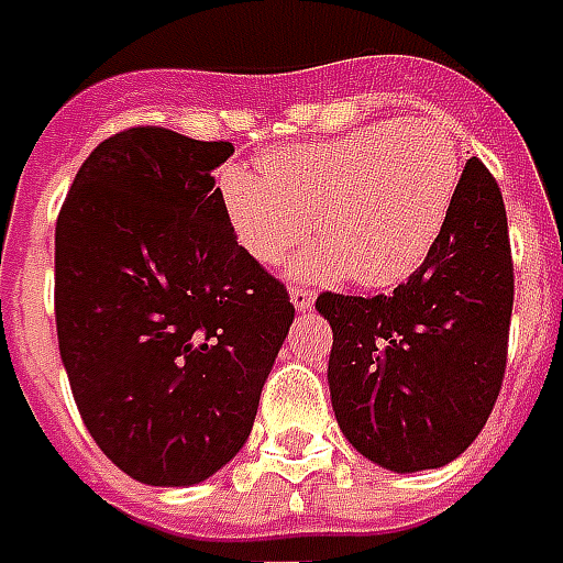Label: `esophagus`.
Returning <instances> with one entry per match:
<instances>
[{
  "label": "esophagus",
  "mask_w": 563,
  "mask_h": 563,
  "mask_svg": "<svg viewBox=\"0 0 563 563\" xmlns=\"http://www.w3.org/2000/svg\"><path fill=\"white\" fill-rule=\"evenodd\" d=\"M290 302L297 311H308V308L314 306V290H308V287H294L290 290Z\"/></svg>",
  "instance_id": "34e87169"
}]
</instances>
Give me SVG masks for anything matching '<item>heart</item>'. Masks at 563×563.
<instances>
[{"instance_id":"b5f03b06","label":"heart","mask_w":563,"mask_h":563,"mask_svg":"<svg viewBox=\"0 0 563 563\" xmlns=\"http://www.w3.org/2000/svg\"><path fill=\"white\" fill-rule=\"evenodd\" d=\"M261 172L219 168L217 196L240 246L261 264L285 261L314 225L327 240L299 261L306 276L391 287L424 264L460 186L454 139L433 121H383L344 136L261 156Z\"/></svg>"}]
</instances>
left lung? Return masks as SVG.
I'll list each match as a JSON object with an SVG mask.
<instances>
[{
    "mask_svg": "<svg viewBox=\"0 0 563 563\" xmlns=\"http://www.w3.org/2000/svg\"><path fill=\"white\" fill-rule=\"evenodd\" d=\"M317 311L332 327L329 395L350 445L400 475L457 460L507 365L514 261L496 177L468 159L437 246L395 294L327 290Z\"/></svg>",
    "mask_w": 563,
    "mask_h": 563,
    "instance_id": "obj_1",
    "label": "left lung"
}]
</instances>
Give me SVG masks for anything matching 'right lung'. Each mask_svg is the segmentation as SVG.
Instances as JSON below:
<instances>
[{"label": "right lung", "instance_id": "1", "mask_svg": "<svg viewBox=\"0 0 563 563\" xmlns=\"http://www.w3.org/2000/svg\"><path fill=\"white\" fill-rule=\"evenodd\" d=\"M231 142L166 126L103 139L56 222V329L88 433L151 487H192L246 445L294 302L219 205Z\"/></svg>", "mask_w": 563, "mask_h": 563}]
</instances>
